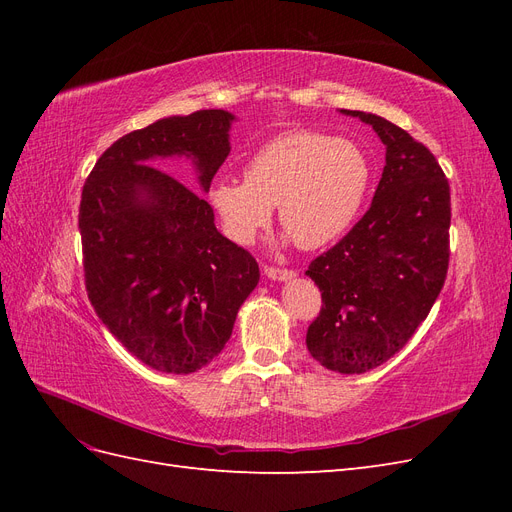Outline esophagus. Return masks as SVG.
Listing matches in <instances>:
<instances>
[{
	"instance_id": "1",
	"label": "esophagus",
	"mask_w": 512,
	"mask_h": 512,
	"mask_svg": "<svg viewBox=\"0 0 512 512\" xmlns=\"http://www.w3.org/2000/svg\"><path fill=\"white\" fill-rule=\"evenodd\" d=\"M265 273H267V277H271V280H277V282L292 280V277L297 275V271H292V269H280V267H265Z\"/></svg>"
}]
</instances>
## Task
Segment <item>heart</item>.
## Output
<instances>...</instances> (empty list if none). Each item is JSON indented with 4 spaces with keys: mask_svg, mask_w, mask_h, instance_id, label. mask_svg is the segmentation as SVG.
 <instances>
[{
    "mask_svg": "<svg viewBox=\"0 0 512 512\" xmlns=\"http://www.w3.org/2000/svg\"><path fill=\"white\" fill-rule=\"evenodd\" d=\"M243 177H222L211 188L226 237L254 243L271 222H280L305 250L329 245L354 224L369 190L365 153L344 138L292 130L260 145L245 162Z\"/></svg>",
    "mask_w": 512,
    "mask_h": 512,
    "instance_id": "1",
    "label": "heart"
}]
</instances>
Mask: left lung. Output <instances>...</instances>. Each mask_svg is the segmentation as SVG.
Masks as SVG:
<instances>
[{
	"label": "left lung",
	"mask_w": 512,
	"mask_h": 512,
	"mask_svg": "<svg viewBox=\"0 0 512 512\" xmlns=\"http://www.w3.org/2000/svg\"><path fill=\"white\" fill-rule=\"evenodd\" d=\"M376 130L386 164L374 203L348 235L309 262L322 292L309 354L339 374H365L404 348L448 271L451 188L436 156L384 117L342 111Z\"/></svg>",
	"instance_id": "obj_1"
}]
</instances>
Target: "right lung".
Instances as JSON below:
<instances>
[{"mask_svg":"<svg viewBox=\"0 0 512 512\" xmlns=\"http://www.w3.org/2000/svg\"><path fill=\"white\" fill-rule=\"evenodd\" d=\"M220 108L166 117L121 136L81 196L87 297L128 352L166 374H192L222 352L258 280L256 258L220 235L213 209L153 160L188 156L200 188L230 153Z\"/></svg>","mask_w":512,"mask_h":512,"instance_id":"obj_1","label":"right lung"}]
</instances>
